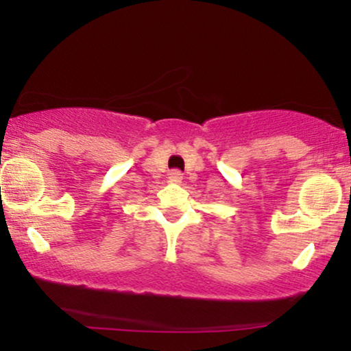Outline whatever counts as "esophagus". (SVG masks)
Wrapping results in <instances>:
<instances>
[{
	"instance_id": "1",
	"label": "esophagus",
	"mask_w": 351,
	"mask_h": 351,
	"mask_svg": "<svg viewBox=\"0 0 351 351\" xmlns=\"http://www.w3.org/2000/svg\"><path fill=\"white\" fill-rule=\"evenodd\" d=\"M168 178H170V181H175V183H180L181 178H183V173L178 171V170H173Z\"/></svg>"
}]
</instances>
